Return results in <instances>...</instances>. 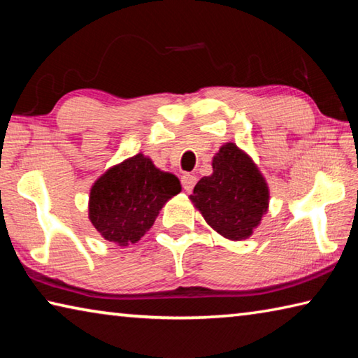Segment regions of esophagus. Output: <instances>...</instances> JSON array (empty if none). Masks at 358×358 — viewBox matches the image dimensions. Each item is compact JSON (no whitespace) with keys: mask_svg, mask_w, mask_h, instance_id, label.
Masks as SVG:
<instances>
[{"mask_svg":"<svg viewBox=\"0 0 358 358\" xmlns=\"http://www.w3.org/2000/svg\"><path fill=\"white\" fill-rule=\"evenodd\" d=\"M196 183H197V178L191 173H186L181 177V185H183L186 192H191L194 189V186H196Z\"/></svg>","mask_w":358,"mask_h":358,"instance_id":"34e87169","label":"esophagus"}]
</instances>
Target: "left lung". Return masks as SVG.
Listing matches in <instances>:
<instances>
[{
    "label": "left lung",
    "instance_id": "1",
    "mask_svg": "<svg viewBox=\"0 0 358 358\" xmlns=\"http://www.w3.org/2000/svg\"><path fill=\"white\" fill-rule=\"evenodd\" d=\"M189 199L217 234L245 240L268 208L270 192L251 157L226 143L213 157V173L199 180Z\"/></svg>",
    "mask_w": 358,
    "mask_h": 358
}]
</instances>
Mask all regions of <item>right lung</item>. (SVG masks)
<instances>
[{
  "label": "right lung",
  "mask_w": 358,
  "mask_h": 358,
  "mask_svg": "<svg viewBox=\"0 0 358 358\" xmlns=\"http://www.w3.org/2000/svg\"><path fill=\"white\" fill-rule=\"evenodd\" d=\"M180 191L175 175L159 171L138 153L96 180L88 217L106 240L128 246L143 237L164 203Z\"/></svg>",
  "instance_id": "1"
}]
</instances>
